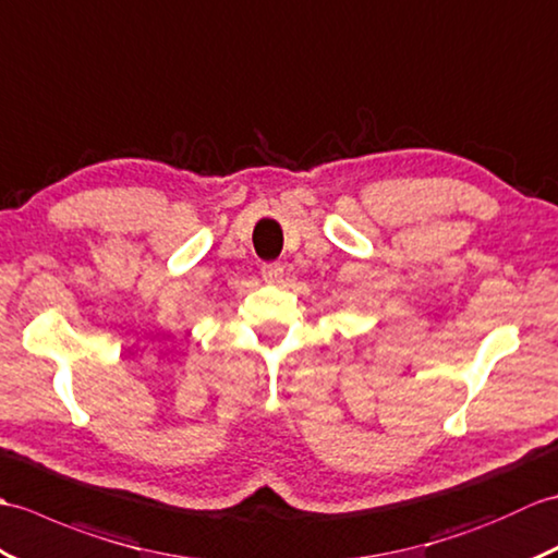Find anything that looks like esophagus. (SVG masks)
I'll return each mask as SVG.
<instances>
[{
  "mask_svg": "<svg viewBox=\"0 0 558 558\" xmlns=\"http://www.w3.org/2000/svg\"><path fill=\"white\" fill-rule=\"evenodd\" d=\"M259 275H263L265 281L275 283V281H279L281 275H283V265H279V263H267V265L259 267Z\"/></svg>",
  "mask_w": 558,
  "mask_h": 558,
  "instance_id": "1",
  "label": "esophagus"
}]
</instances>
